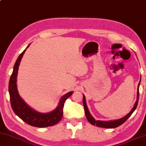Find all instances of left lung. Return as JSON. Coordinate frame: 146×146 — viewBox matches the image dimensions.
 <instances>
[{
    "mask_svg": "<svg viewBox=\"0 0 146 146\" xmlns=\"http://www.w3.org/2000/svg\"><path fill=\"white\" fill-rule=\"evenodd\" d=\"M140 81H141V78L140 79V82L138 85V88H137V101L135 102L134 104L133 108L131 109V110L130 111L129 113H127L126 115L124 117H122V118L117 120H111V121H96V119L94 118L92 115L90 114V111L88 110L87 104L86 103V98L85 95L83 94V103L84 106V109H85V115L86 119H87L88 121L90 122L91 124L94 125V126H96L98 127H103V128H115V127H117L119 126H121L124 122H126V120L129 118V117L131 115V114L133 113V111L136 109L138 102H139V86L140 84Z\"/></svg>",
    "mask_w": 146,
    "mask_h": 146,
    "instance_id": "1",
    "label": "left lung"
}]
</instances>
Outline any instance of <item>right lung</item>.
Wrapping results in <instances>:
<instances>
[{"instance_id":"obj_1","label":"right lung","mask_w":146,"mask_h":146,"mask_svg":"<svg viewBox=\"0 0 146 146\" xmlns=\"http://www.w3.org/2000/svg\"><path fill=\"white\" fill-rule=\"evenodd\" d=\"M28 45L25 49L20 54L15 63L13 70L11 76L9 83V93L10 96V101L12 109L15 113L31 126L38 127H45L52 126L58 124L61 121L63 117V109L66 99L68 98L74 92H69L61 97L60 102L56 108L52 111L48 113H41L35 110L34 109L28 105L20 96L17 88V74L19 67L23 55L29 47Z\"/></svg>"}]
</instances>
